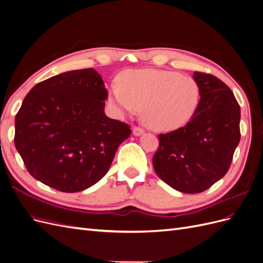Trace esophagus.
Returning <instances> with one entry per match:
<instances>
[{
  "instance_id": "esophagus-1",
  "label": "esophagus",
  "mask_w": 263,
  "mask_h": 263,
  "mask_svg": "<svg viewBox=\"0 0 263 263\" xmlns=\"http://www.w3.org/2000/svg\"><path fill=\"white\" fill-rule=\"evenodd\" d=\"M145 133V130L142 129V128H140V127H134V129H133V134H134V136H141L142 134Z\"/></svg>"
}]
</instances>
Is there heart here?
Returning a JSON list of instances; mask_svg holds the SVG:
<instances>
[{
    "label": "heart",
    "mask_w": 263,
    "mask_h": 263,
    "mask_svg": "<svg viewBox=\"0 0 263 263\" xmlns=\"http://www.w3.org/2000/svg\"><path fill=\"white\" fill-rule=\"evenodd\" d=\"M110 100L122 114L142 108V121L156 132L181 128L196 112L200 87L193 78L165 70L145 69L126 72L109 89Z\"/></svg>",
    "instance_id": "obj_1"
}]
</instances>
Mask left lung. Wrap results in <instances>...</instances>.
I'll return each instance as SVG.
<instances>
[{"instance_id": "1", "label": "left lung", "mask_w": 263, "mask_h": 263, "mask_svg": "<svg viewBox=\"0 0 263 263\" xmlns=\"http://www.w3.org/2000/svg\"><path fill=\"white\" fill-rule=\"evenodd\" d=\"M200 102L191 121L159 135L153 158L157 176L183 193H201L227 173L240 140V106L233 91L212 74L194 72Z\"/></svg>"}]
</instances>
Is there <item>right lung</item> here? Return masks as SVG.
<instances>
[{"instance_id":"right-lung-1","label":"right lung","mask_w":263,"mask_h":263,"mask_svg":"<svg viewBox=\"0 0 263 263\" xmlns=\"http://www.w3.org/2000/svg\"><path fill=\"white\" fill-rule=\"evenodd\" d=\"M107 97L92 68L51 77L29 91L15 117L14 142L31 176L67 193L105 176L132 133L105 115Z\"/></svg>"}]
</instances>
